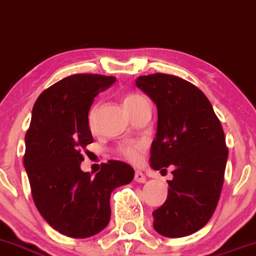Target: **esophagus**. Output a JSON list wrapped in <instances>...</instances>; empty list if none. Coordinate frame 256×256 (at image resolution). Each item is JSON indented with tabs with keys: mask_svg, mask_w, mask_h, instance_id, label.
Segmentation results:
<instances>
[{
	"mask_svg": "<svg viewBox=\"0 0 256 256\" xmlns=\"http://www.w3.org/2000/svg\"><path fill=\"white\" fill-rule=\"evenodd\" d=\"M134 180L138 182V183H146V176H144V174L142 172V171H136L134 175Z\"/></svg>",
	"mask_w": 256,
	"mask_h": 256,
	"instance_id": "obj_1",
	"label": "esophagus"
}]
</instances>
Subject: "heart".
Returning a JSON list of instances; mask_svg holds the SVG:
<instances>
[{
  "label": "heart",
  "mask_w": 256,
  "mask_h": 256,
  "mask_svg": "<svg viewBox=\"0 0 256 256\" xmlns=\"http://www.w3.org/2000/svg\"><path fill=\"white\" fill-rule=\"evenodd\" d=\"M140 99H143V96H140V95H138V94L126 95L125 99H124V106L128 108V106H132V104L136 103L138 100H140ZM98 108H99V106H98V104H94V106L90 108V110H88V124H90V126L94 125L95 118H96ZM143 150H144V144L140 143V142L124 144V146L120 148V153H121L122 157H125L126 160H128V161L131 162L139 161Z\"/></svg>",
  "instance_id": "heart-1"
}]
</instances>
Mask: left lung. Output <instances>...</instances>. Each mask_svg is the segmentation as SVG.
<instances>
[{
    "label": "left lung",
    "instance_id": "obj_1",
    "mask_svg": "<svg viewBox=\"0 0 256 256\" xmlns=\"http://www.w3.org/2000/svg\"><path fill=\"white\" fill-rule=\"evenodd\" d=\"M135 84L157 106L150 168L175 166L168 200L153 211V228L170 238L186 237L208 224L220 197L228 158L223 128L206 95L190 82L154 73Z\"/></svg>",
    "mask_w": 256,
    "mask_h": 256
}]
</instances>
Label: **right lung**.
Wrapping results in <instances>:
<instances>
[{
	"label": "right lung",
	"mask_w": 256,
	"mask_h": 256,
	"mask_svg": "<svg viewBox=\"0 0 256 256\" xmlns=\"http://www.w3.org/2000/svg\"><path fill=\"white\" fill-rule=\"evenodd\" d=\"M114 81L86 73L58 81L36 100L26 134L24 168L36 208L55 230L73 238L103 230L110 219V193L134 179V168L116 160L95 176L81 170V150L92 143L90 106Z\"/></svg>",
	"instance_id": "add662e5"
}]
</instances>
